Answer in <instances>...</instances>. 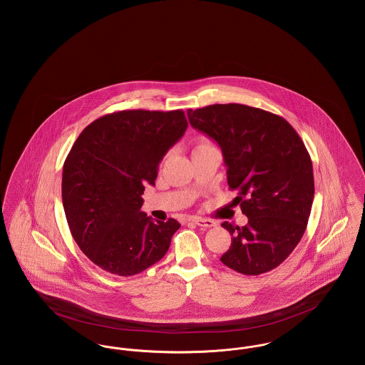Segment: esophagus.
<instances>
[{
	"label": "esophagus",
	"mask_w": 365,
	"mask_h": 365,
	"mask_svg": "<svg viewBox=\"0 0 365 365\" xmlns=\"http://www.w3.org/2000/svg\"><path fill=\"white\" fill-rule=\"evenodd\" d=\"M191 222L197 226L205 227V228H212V227L216 226V222H213L210 219H204V217H192Z\"/></svg>",
	"instance_id": "1"
}]
</instances>
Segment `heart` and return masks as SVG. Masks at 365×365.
Returning a JSON list of instances; mask_svg holds the SVG:
<instances>
[{
  "label": "heart",
  "instance_id": "obj_1",
  "mask_svg": "<svg viewBox=\"0 0 365 365\" xmlns=\"http://www.w3.org/2000/svg\"><path fill=\"white\" fill-rule=\"evenodd\" d=\"M213 146L210 143V140L205 137H198V138L194 140V148H192V152H197V150H201V149H205V148H210Z\"/></svg>",
  "mask_w": 365,
  "mask_h": 365
}]
</instances>
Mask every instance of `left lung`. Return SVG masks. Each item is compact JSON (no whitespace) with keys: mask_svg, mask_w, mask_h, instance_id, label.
I'll return each mask as SVG.
<instances>
[{"mask_svg":"<svg viewBox=\"0 0 365 365\" xmlns=\"http://www.w3.org/2000/svg\"><path fill=\"white\" fill-rule=\"evenodd\" d=\"M191 125L222 148L227 182L247 225L222 227L232 235L220 257L243 275H260L286 260L301 241L314 195L312 160L292 124L242 104L187 109Z\"/></svg>","mask_w":365,"mask_h":365,"instance_id":"8db88e82","label":"left lung"}]
</instances>
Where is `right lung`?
I'll return each mask as SVG.
<instances>
[{"instance_id":"1","label":"right lung","mask_w":365,"mask_h":365,"mask_svg":"<svg viewBox=\"0 0 365 365\" xmlns=\"http://www.w3.org/2000/svg\"><path fill=\"white\" fill-rule=\"evenodd\" d=\"M182 109H128L90 123L63 167L61 195L71 234L96 265L133 277L161 260L180 225L153 222L140 210L145 186L185 134Z\"/></svg>"}]
</instances>
